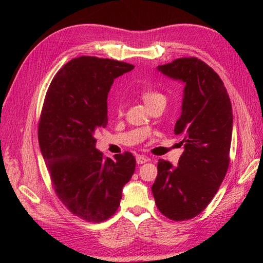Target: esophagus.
I'll return each mask as SVG.
<instances>
[{"label": "esophagus", "mask_w": 263, "mask_h": 263, "mask_svg": "<svg viewBox=\"0 0 263 263\" xmlns=\"http://www.w3.org/2000/svg\"><path fill=\"white\" fill-rule=\"evenodd\" d=\"M147 161H148V158L144 157V156H137V164L138 165L144 164V163H147Z\"/></svg>", "instance_id": "esophagus-1"}]
</instances>
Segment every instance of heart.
Listing matches in <instances>:
<instances>
[{
  "label": "heart",
  "mask_w": 263,
  "mask_h": 263,
  "mask_svg": "<svg viewBox=\"0 0 263 263\" xmlns=\"http://www.w3.org/2000/svg\"><path fill=\"white\" fill-rule=\"evenodd\" d=\"M140 96L149 108L157 104H166V96L163 92L159 91L158 89L146 88L141 91ZM122 110H123V106L121 103H119L116 105V111L117 113H122Z\"/></svg>",
  "instance_id": "obj_1"
}]
</instances>
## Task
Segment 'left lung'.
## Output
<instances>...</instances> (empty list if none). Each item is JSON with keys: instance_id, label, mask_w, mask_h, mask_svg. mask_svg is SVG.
<instances>
[{"instance_id": "8db88e82", "label": "left lung", "mask_w": 263, "mask_h": 263, "mask_svg": "<svg viewBox=\"0 0 263 263\" xmlns=\"http://www.w3.org/2000/svg\"><path fill=\"white\" fill-rule=\"evenodd\" d=\"M158 70L185 83L174 133L184 137L178 165L159 159L152 190L156 205L171 220L201 214L215 197L230 166L233 113L224 82L197 58H180Z\"/></svg>"}]
</instances>
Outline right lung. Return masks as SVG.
Segmentation results:
<instances>
[{
  "label": "right lung",
  "instance_id": "right-lung-1",
  "mask_svg": "<svg viewBox=\"0 0 263 263\" xmlns=\"http://www.w3.org/2000/svg\"><path fill=\"white\" fill-rule=\"evenodd\" d=\"M135 65L80 57L60 69L49 85L38 122V141L58 198L83 220L102 222L119 209L136 158H106L95 132L107 124V95L117 77Z\"/></svg>",
  "mask_w": 263,
  "mask_h": 263
}]
</instances>
